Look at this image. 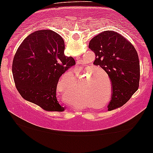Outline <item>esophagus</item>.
Segmentation results:
<instances>
[{"mask_svg": "<svg viewBox=\"0 0 153 153\" xmlns=\"http://www.w3.org/2000/svg\"><path fill=\"white\" fill-rule=\"evenodd\" d=\"M77 58H78V57H77Z\"/></svg>", "mask_w": 153, "mask_h": 153, "instance_id": "obj_1", "label": "esophagus"}]
</instances>
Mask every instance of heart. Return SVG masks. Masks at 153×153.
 I'll return each instance as SVG.
<instances>
[{"label":"heart","instance_id":"heart-1","mask_svg":"<svg viewBox=\"0 0 153 153\" xmlns=\"http://www.w3.org/2000/svg\"><path fill=\"white\" fill-rule=\"evenodd\" d=\"M105 94L102 88L91 81L87 84V85L83 90V98L86 100L87 102L91 104L93 106L99 105L97 107H102L106 105L107 102L102 103L105 100Z\"/></svg>","mask_w":153,"mask_h":153}]
</instances>
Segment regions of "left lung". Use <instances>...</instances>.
Segmentation results:
<instances>
[{
    "label": "left lung",
    "mask_w": 153,
    "mask_h": 153,
    "mask_svg": "<svg viewBox=\"0 0 153 153\" xmlns=\"http://www.w3.org/2000/svg\"><path fill=\"white\" fill-rule=\"evenodd\" d=\"M94 65L107 72L111 81L108 111L123 106L138 90L140 69L137 53L130 42L114 30H105L91 39Z\"/></svg>",
    "instance_id": "1"
}]
</instances>
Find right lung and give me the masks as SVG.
<instances>
[{
	"mask_svg": "<svg viewBox=\"0 0 153 153\" xmlns=\"http://www.w3.org/2000/svg\"><path fill=\"white\" fill-rule=\"evenodd\" d=\"M64 41L51 30L32 33L23 40L13 57L16 87L24 99L46 111H63L57 98L60 76L75 61L64 55Z\"/></svg>",
	"mask_w": 153,
	"mask_h": 153,
	"instance_id": "right-lung-1",
	"label": "right lung"
}]
</instances>
